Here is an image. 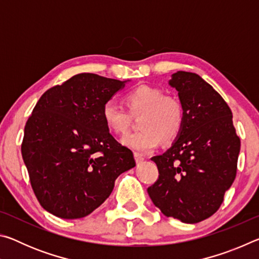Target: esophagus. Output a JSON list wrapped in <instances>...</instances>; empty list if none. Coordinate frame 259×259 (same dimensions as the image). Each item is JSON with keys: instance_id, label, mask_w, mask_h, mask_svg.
Wrapping results in <instances>:
<instances>
[{"instance_id": "obj_1", "label": "esophagus", "mask_w": 259, "mask_h": 259, "mask_svg": "<svg viewBox=\"0 0 259 259\" xmlns=\"http://www.w3.org/2000/svg\"><path fill=\"white\" fill-rule=\"evenodd\" d=\"M135 159H136V162H137L138 164H140V163H143L144 160H145V157L138 154V153H135Z\"/></svg>"}]
</instances>
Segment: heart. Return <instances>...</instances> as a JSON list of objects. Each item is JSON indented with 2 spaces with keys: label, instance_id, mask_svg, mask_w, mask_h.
Returning a JSON list of instances; mask_svg holds the SVG:
<instances>
[{
  "label": "heart",
  "instance_id": "1",
  "mask_svg": "<svg viewBox=\"0 0 259 259\" xmlns=\"http://www.w3.org/2000/svg\"><path fill=\"white\" fill-rule=\"evenodd\" d=\"M124 107L114 100L105 102L102 117L107 129L116 135H124L132 116L140 115L138 133L122 139L125 146L140 154H148L160 145L161 139L172 140L181 134L185 120L183 104L174 96L164 95L159 88L139 85L124 96Z\"/></svg>",
  "mask_w": 259,
  "mask_h": 259
}]
</instances>
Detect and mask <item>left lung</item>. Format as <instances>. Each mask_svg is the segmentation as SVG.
I'll return each instance as SVG.
<instances>
[{
	"mask_svg": "<svg viewBox=\"0 0 259 259\" xmlns=\"http://www.w3.org/2000/svg\"><path fill=\"white\" fill-rule=\"evenodd\" d=\"M169 84L178 91L185 120L172 146L152 157L159 178L147 192L164 216L195 224L217 211L233 184L240 138L229 105L198 74L179 71Z\"/></svg>",
	"mask_w": 259,
	"mask_h": 259,
	"instance_id": "8db88e82",
	"label": "left lung"
}]
</instances>
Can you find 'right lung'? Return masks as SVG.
Wrapping results in <instances>:
<instances>
[{"label": "right lung", "instance_id": "1", "mask_svg": "<svg viewBox=\"0 0 259 259\" xmlns=\"http://www.w3.org/2000/svg\"><path fill=\"white\" fill-rule=\"evenodd\" d=\"M125 82L81 73L50 88L35 105L21 154L47 211L64 219L88 216L136 165L133 152L114 139L102 117L105 102Z\"/></svg>", "mask_w": 259, "mask_h": 259}]
</instances>
